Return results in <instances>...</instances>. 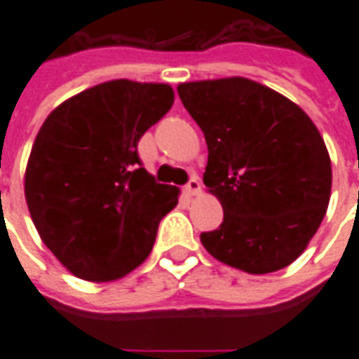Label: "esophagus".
Returning <instances> with one entry per match:
<instances>
[{
	"label": "esophagus",
	"mask_w": 359,
	"mask_h": 359,
	"mask_svg": "<svg viewBox=\"0 0 359 359\" xmlns=\"http://www.w3.org/2000/svg\"><path fill=\"white\" fill-rule=\"evenodd\" d=\"M200 190H202V187H200V180L198 179H192L187 187H184V192H187L188 196H198L200 194Z\"/></svg>",
	"instance_id": "34e87169"
}]
</instances>
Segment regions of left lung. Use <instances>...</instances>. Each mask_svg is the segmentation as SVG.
Segmentation results:
<instances>
[{"label":"left lung","mask_w":359,"mask_h":359,"mask_svg":"<svg viewBox=\"0 0 359 359\" xmlns=\"http://www.w3.org/2000/svg\"><path fill=\"white\" fill-rule=\"evenodd\" d=\"M184 107L208 144L203 184L223 223L203 248L250 275L285 269L302 256L331 200V157L300 105L242 76L182 82Z\"/></svg>","instance_id":"left-lung-1"}]
</instances>
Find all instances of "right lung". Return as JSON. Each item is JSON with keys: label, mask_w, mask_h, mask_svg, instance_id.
I'll return each instance as SVG.
<instances>
[{"label": "right lung", "mask_w": 359, "mask_h": 359, "mask_svg": "<svg viewBox=\"0 0 359 359\" xmlns=\"http://www.w3.org/2000/svg\"><path fill=\"white\" fill-rule=\"evenodd\" d=\"M175 102L161 82H102L69 97L38 130L25 171L36 231L74 277L111 283L146 262L180 190L157 184L136 154Z\"/></svg>", "instance_id": "obj_1"}]
</instances>
